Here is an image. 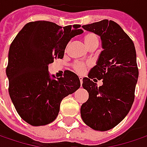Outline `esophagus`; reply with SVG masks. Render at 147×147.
<instances>
[{
    "label": "esophagus",
    "mask_w": 147,
    "mask_h": 147,
    "mask_svg": "<svg viewBox=\"0 0 147 147\" xmlns=\"http://www.w3.org/2000/svg\"><path fill=\"white\" fill-rule=\"evenodd\" d=\"M79 79H80V84H82V82H83V79H82V77H81V76H80V77H79Z\"/></svg>",
    "instance_id": "1"
}]
</instances>
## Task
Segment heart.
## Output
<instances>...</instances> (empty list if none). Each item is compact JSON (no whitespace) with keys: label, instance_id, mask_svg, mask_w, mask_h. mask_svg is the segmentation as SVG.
<instances>
[{"label":"heart","instance_id":"1","mask_svg":"<svg viewBox=\"0 0 147 147\" xmlns=\"http://www.w3.org/2000/svg\"><path fill=\"white\" fill-rule=\"evenodd\" d=\"M84 40H85L86 46L88 48L90 47L92 44L99 43V38L94 33L86 34V35L84 36ZM72 67H73V69L75 70L76 72H77L78 74H84L86 72V68L88 67V65L85 62H82V61H77V62L74 63Z\"/></svg>","mask_w":147,"mask_h":147}]
</instances>
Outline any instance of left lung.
Wrapping results in <instances>:
<instances>
[{
	"mask_svg": "<svg viewBox=\"0 0 147 147\" xmlns=\"http://www.w3.org/2000/svg\"><path fill=\"white\" fill-rule=\"evenodd\" d=\"M82 28L100 36L104 50L97 65L83 78L89 99L81 105L80 114L94 130L108 131L127 116L133 104L138 78L136 49L129 36L113 20H103ZM97 79L103 80L99 87Z\"/></svg>",
	"mask_w": 147,
	"mask_h": 147,
	"instance_id": "8db88e82",
	"label": "left lung"
}]
</instances>
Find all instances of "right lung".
Returning a JSON list of instances; mask_svg holds the SVG:
<instances>
[{
	"label": "right lung",
	"mask_w": 147,
	"mask_h": 147,
	"mask_svg": "<svg viewBox=\"0 0 147 147\" xmlns=\"http://www.w3.org/2000/svg\"><path fill=\"white\" fill-rule=\"evenodd\" d=\"M80 27L33 21L11 42L6 67L8 90L16 111L29 124L42 126L54 121L61 100L80 88V79L72 71L67 70L57 79H51L48 72V64L63 58L71 38L83 33Z\"/></svg>",
	"instance_id": "add662e5"
}]
</instances>
